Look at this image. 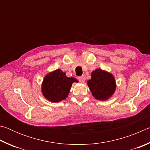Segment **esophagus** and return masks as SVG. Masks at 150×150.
<instances>
[{
    "instance_id": "1",
    "label": "esophagus",
    "mask_w": 150,
    "mask_h": 150,
    "mask_svg": "<svg viewBox=\"0 0 150 150\" xmlns=\"http://www.w3.org/2000/svg\"><path fill=\"white\" fill-rule=\"evenodd\" d=\"M78 79H79V81L80 82L84 83L85 82V75H82V76H81V77H79Z\"/></svg>"
}]
</instances>
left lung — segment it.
I'll list each match as a JSON object with an SVG mask.
<instances>
[{
	"label": "left lung",
	"instance_id": "1",
	"mask_svg": "<svg viewBox=\"0 0 150 150\" xmlns=\"http://www.w3.org/2000/svg\"><path fill=\"white\" fill-rule=\"evenodd\" d=\"M87 85L93 96L100 100L108 99L116 89V82L113 75L100 69L92 72L91 79L87 81Z\"/></svg>",
	"mask_w": 150,
	"mask_h": 150
}]
</instances>
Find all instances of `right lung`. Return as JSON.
Returning a JSON list of instances; mask_svg holds the SVG:
<instances>
[{
	"label": "right lung",
	"instance_id": "obj_1",
	"mask_svg": "<svg viewBox=\"0 0 150 150\" xmlns=\"http://www.w3.org/2000/svg\"><path fill=\"white\" fill-rule=\"evenodd\" d=\"M74 82H77L76 79L67 77L62 70H55L45 77L42 86L43 95L51 102H59L68 96Z\"/></svg>",
	"mask_w": 150,
	"mask_h": 150
}]
</instances>
